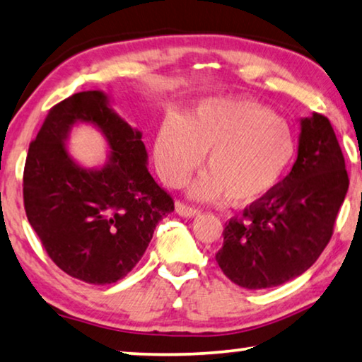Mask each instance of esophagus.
Here are the masks:
<instances>
[{
  "mask_svg": "<svg viewBox=\"0 0 362 362\" xmlns=\"http://www.w3.org/2000/svg\"><path fill=\"white\" fill-rule=\"evenodd\" d=\"M175 211L179 213L180 216H185V218H192V216L199 214V209L192 206V204H187L183 202H177L175 203Z\"/></svg>",
  "mask_w": 362,
  "mask_h": 362,
  "instance_id": "esophagus-1",
  "label": "esophagus"
}]
</instances>
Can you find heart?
Segmentation results:
<instances>
[{"label":"heart","instance_id":"b5f03b06","mask_svg":"<svg viewBox=\"0 0 362 362\" xmlns=\"http://www.w3.org/2000/svg\"><path fill=\"white\" fill-rule=\"evenodd\" d=\"M206 154L208 174L193 197L228 195L235 204L262 199L283 179L296 156L288 123L273 110L244 99L204 100L185 120L167 118L154 141V160L167 185L179 187Z\"/></svg>","mask_w":362,"mask_h":362}]
</instances>
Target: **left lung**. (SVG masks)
Returning <instances> with one entry per match:
<instances>
[{
	"label": "left lung",
	"instance_id": "left-lung-1",
	"mask_svg": "<svg viewBox=\"0 0 362 362\" xmlns=\"http://www.w3.org/2000/svg\"><path fill=\"white\" fill-rule=\"evenodd\" d=\"M349 185L330 120L300 122L293 169L268 195L226 223L216 262L247 289L279 286L309 269L330 242Z\"/></svg>",
	"mask_w": 362,
	"mask_h": 362
}]
</instances>
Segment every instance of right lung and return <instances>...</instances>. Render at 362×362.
Instances as JSON below:
<instances>
[{
	"mask_svg": "<svg viewBox=\"0 0 362 362\" xmlns=\"http://www.w3.org/2000/svg\"><path fill=\"white\" fill-rule=\"evenodd\" d=\"M76 121H90L110 141L111 160L100 171L84 170L66 153L64 139ZM146 159L141 133L99 90L73 94L48 110L27 153L24 208L47 255L69 276L89 284L125 278L159 221L174 211V198L149 174Z\"/></svg>",
	"mask_w": 362,
	"mask_h": 362,
	"instance_id": "add662e5",
	"label": "right lung"
}]
</instances>
